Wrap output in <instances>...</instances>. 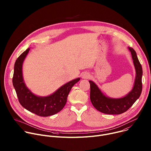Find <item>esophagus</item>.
Segmentation results:
<instances>
[{"mask_svg": "<svg viewBox=\"0 0 151 151\" xmlns=\"http://www.w3.org/2000/svg\"><path fill=\"white\" fill-rule=\"evenodd\" d=\"M90 77V74L88 73H83L82 75V78L83 79H87Z\"/></svg>", "mask_w": 151, "mask_h": 151, "instance_id": "esophagus-1", "label": "esophagus"}]
</instances>
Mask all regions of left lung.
Here are the masks:
<instances>
[{
	"instance_id": "8db88e82",
	"label": "left lung",
	"mask_w": 151,
	"mask_h": 151,
	"mask_svg": "<svg viewBox=\"0 0 151 151\" xmlns=\"http://www.w3.org/2000/svg\"><path fill=\"white\" fill-rule=\"evenodd\" d=\"M130 51L136 70V78L132 90L121 98H111L106 96L97 85L92 81L90 83V100L95 108L99 111L110 115H119L126 112L139 98L142 90V68L136 51L128 47Z\"/></svg>"
}]
</instances>
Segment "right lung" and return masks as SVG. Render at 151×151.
<instances>
[{"label":"right lung","mask_w":151,"mask_h":151,"mask_svg":"<svg viewBox=\"0 0 151 151\" xmlns=\"http://www.w3.org/2000/svg\"><path fill=\"white\" fill-rule=\"evenodd\" d=\"M29 51V48L21 54L14 64L12 83L19 102L26 109L38 116L53 115L63 109L70 90L80 78L64 84L50 96L41 97L35 95L27 87L23 76V64Z\"/></svg>","instance_id":"right-lung-1"}]
</instances>
